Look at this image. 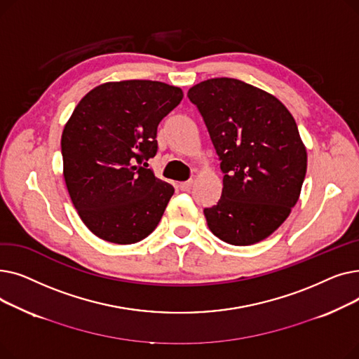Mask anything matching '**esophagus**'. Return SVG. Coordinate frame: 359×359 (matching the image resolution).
Listing matches in <instances>:
<instances>
[{
  "label": "esophagus",
  "instance_id": "esophagus-1",
  "mask_svg": "<svg viewBox=\"0 0 359 359\" xmlns=\"http://www.w3.org/2000/svg\"><path fill=\"white\" fill-rule=\"evenodd\" d=\"M192 184H194L192 180H187V182H180L177 186L182 192H189L192 189Z\"/></svg>",
  "mask_w": 359,
  "mask_h": 359
}]
</instances>
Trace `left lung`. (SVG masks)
Masks as SVG:
<instances>
[{
    "label": "left lung",
    "instance_id": "left-lung-1",
    "mask_svg": "<svg viewBox=\"0 0 359 359\" xmlns=\"http://www.w3.org/2000/svg\"><path fill=\"white\" fill-rule=\"evenodd\" d=\"M187 97L198 107L219 158L222 194L205 208L210 230L233 246L269 237L297 203L307 151L290 110L236 79H211Z\"/></svg>",
    "mask_w": 359,
    "mask_h": 359
}]
</instances>
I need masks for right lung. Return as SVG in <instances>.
Returning <instances> with one entry per match:
<instances>
[{
	"label": "right lung",
	"mask_w": 359,
	"mask_h": 359,
	"mask_svg": "<svg viewBox=\"0 0 359 359\" xmlns=\"http://www.w3.org/2000/svg\"><path fill=\"white\" fill-rule=\"evenodd\" d=\"M183 99L160 81L104 83L81 99L67 122L61 149L71 201L99 238L132 244L158 225L175 187L154 176L157 128Z\"/></svg>",
	"instance_id": "add662e5"
}]
</instances>
